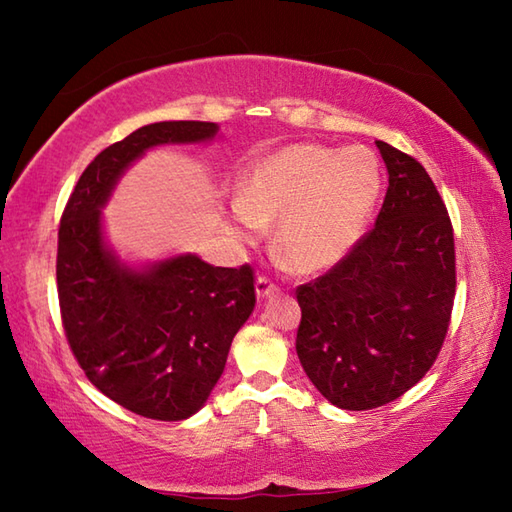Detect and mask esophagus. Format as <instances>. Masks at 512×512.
Here are the masks:
<instances>
[{"label":"esophagus","instance_id":"obj_1","mask_svg":"<svg viewBox=\"0 0 512 512\" xmlns=\"http://www.w3.org/2000/svg\"><path fill=\"white\" fill-rule=\"evenodd\" d=\"M255 290H257L259 299H266V297L273 295V292H277V286L266 275H259L257 281H255Z\"/></svg>","mask_w":512,"mask_h":512}]
</instances>
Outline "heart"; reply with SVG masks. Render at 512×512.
Returning a JSON list of instances; mask_svg holds the SVG:
<instances>
[{
	"instance_id": "1",
	"label": "heart",
	"mask_w": 512,
	"mask_h": 512,
	"mask_svg": "<svg viewBox=\"0 0 512 512\" xmlns=\"http://www.w3.org/2000/svg\"><path fill=\"white\" fill-rule=\"evenodd\" d=\"M383 173L365 147H281L248 169L233 204L235 233L257 242L277 224L275 250L297 273H319L352 253L378 202Z\"/></svg>"
}]
</instances>
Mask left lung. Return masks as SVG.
I'll use <instances>...</instances> for the list:
<instances>
[{
    "label": "left lung",
    "mask_w": 512,
    "mask_h": 512,
    "mask_svg": "<svg viewBox=\"0 0 512 512\" xmlns=\"http://www.w3.org/2000/svg\"><path fill=\"white\" fill-rule=\"evenodd\" d=\"M389 187L376 224L328 273L297 288V354L332 405L400 398L442 350L455 299L447 206L420 162L376 140Z\"/></svg>",
    "instance_id": "obj_1"
}]
</instances>
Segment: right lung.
<instances>
[{
	"label": "right lung",
	"instance_id": "add662e5",
	"mask_svg": "<svg viewBox=\"0 0 512 512\" xmlns=\"http://www.w3.org/2000/svg\"><path fill=\"white\" fill-rule=\"evenodd\" d=\"M215 123L165 121L103 149L76 182L59 224L57 290L70 350L90 383L151 420H184L220 380L233 336L255 308L248 264L178 255L132 270L105 248L101 206L149 147L202 143Z\"/></svg>",
	"mask_w": 512,
	"mask_h": 512
}]
</instances>
